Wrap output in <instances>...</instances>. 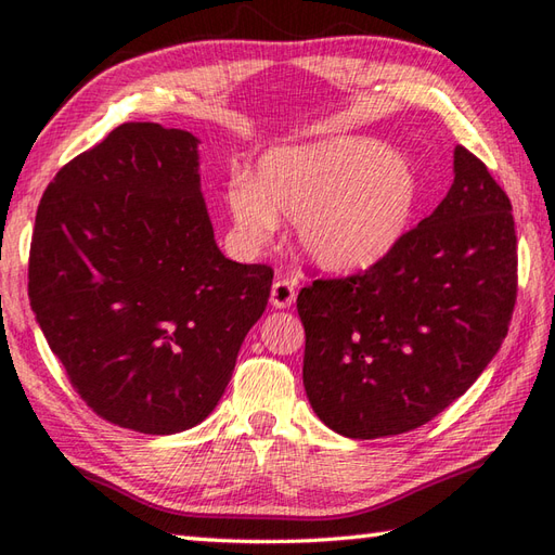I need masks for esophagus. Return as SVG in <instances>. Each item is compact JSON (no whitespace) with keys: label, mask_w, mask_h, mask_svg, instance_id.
Wrapping results in <instances>:
<instances>
[{"label":"esophagus","mask_w":555,"mask_h":555,"mask_svg":"<svg viewBox=\"0 0 555 555\" xmlns=\"http://www.w3.org/2000/svg\"><path fill=\"white\" fill-rule=\"evenodd\" d=\"M271 305H274L276 310H286L291 308L293 302H296V288H293V281L288 279H279L274 281V286H271Z\"/></svg>","instance_id":"1"}]
</instances>
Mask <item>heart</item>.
<instances>
[{"instance_id":"b5f03b06","label":"heart","mask_w":555,"mask_h":555,"mask_svg":"<svg viewBox=\"0 0 555 555\" xmlns=\"http://www.w3.org/2000/svg\"><path fill=\"white\" fill-rule=\"evenodd\" d=\"M417 205L420 183L410 162L362 135L271 150L259 159L257 181L241 173L227 191L243 245H264L279 215L298 219L302 255L332 274L379 264L403 243Z\"/></svg>"}]
</instances>
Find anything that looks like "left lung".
Instances as JSON below:
<instances>
[{
    "label": "left lung",
    "instance_id": "1",
    "mask_svg": "<svg viewBox=\"0 0 555 555\" xmlns=\"http://www.w3.org/2000/svg\"><path fill=\"white\" fill-rule=\"evenodd\" d=\"M453 185L379 264L317 279L298 296L302 384L348 439L417 429L496 356L517 296L513 207L485 162L457 145Z\"/></svg>",
    "mask_w": 555,
    "mask_h": 555
}]
</instances>
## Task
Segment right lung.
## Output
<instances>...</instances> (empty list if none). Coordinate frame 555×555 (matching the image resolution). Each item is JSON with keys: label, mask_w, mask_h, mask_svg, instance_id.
Wrapping results in <instances>:
<instances>
[{"label": "right lung", "mask_w": 555, "mask_h": 555, "mask_svg": "<svg viewBox=\"0 0 555 555\" xmlns=\"http://www.w3.org/2000/svg\"><path fill=\"white\" fill-rule=\"evenodd\" d=\"M197 145L121 124L54 176L35 217V320L78 396L140 434L185 431L217 408L274 279L217 247Z\"/></svg>", "instance_id": "right-lung-1"}]
</instances>
